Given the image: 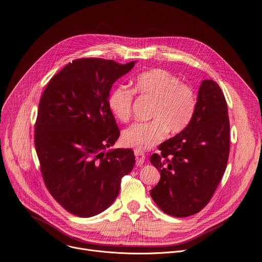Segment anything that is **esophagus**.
<instances>
[{"label": "esophagus", "mask_w": 262, "mask_h": 262, "mask_svg": "<svg viewBox=\"0 0 262 262\" xmlns=\"http://www.w3.org/2000/svg\"><path fill=\"white\" fill-rule=\"evenodd\" d=\"M134 154H135V157H136V165L142 166L145 163V158H146L145 154L142 151H139L137 149L134 150Z\"/></svg>", "instance_id": "1"}]
</instances>
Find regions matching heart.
Here are the masks:
<instances>
[{
	"label": "heart",
	"mask_w": 262,
	"mask_h": 262,
	"mask_svg": "<svg viewBox=\"0 0 262 262\" xmlns=\"http://www.w3.org/2000/svg\"><path fill=\"white\" fill-rule=\"evenodd\" d=\"M134 91L153 100L148 123H134L124 130L126 146L139 150L154 147L170 133L183 131L191 122L196 109L193 88L180 83L177 76L164 69H152L139 74L134 80ZM133 91L118 85L108 96V108L113 116L126 122L131 115Z\"/></svg>",
	"instance_id": "b5f03b06"
}]
</instances>
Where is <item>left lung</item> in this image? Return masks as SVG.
<instances>
[{"label":"left lung","mask_w":262,"mask_h":262,"mask_svg":"<svg viewBox=\"0 0 262 262\" xmlns=\"http://www.w3.org/2000/svg\"><path fill=\"white\" fill-rule=\"evenodd\" d=\"M150 157L160 172L151 197L174 217L203 210L226 171L230 152V123L225 95L212 79L201 82L189 125L158 147Z\"/></svg>","instance_id":"8db88e82"}]
</instances>
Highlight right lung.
Here are the masks:
<instances>
[{
	"instance_id": "add662e5",
	"label": "right lung",
	"mask_w": 262,
	"mask_h": 262,
	"mask_svg": "<svg viewBox=\"0 0 262 262\" xmlns=\"http://www.w3.org/2000/svg\"><path fill=\"white\" fill-rule=\"evenodd\" d=\"M135 63L75 59L50 79L39 100L34 145L45 185L78 217L108 209L134 167L131 149H106L119 137L108 108L110 90Z\"/></svg>"
}]
</instances>
